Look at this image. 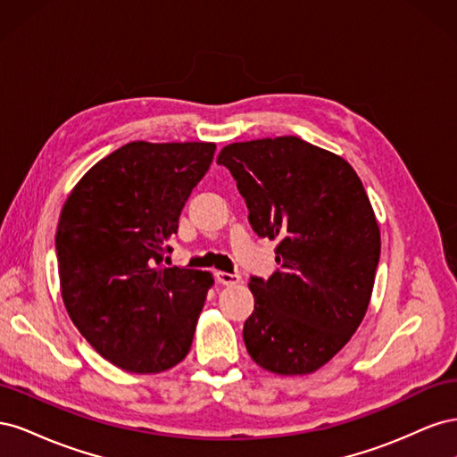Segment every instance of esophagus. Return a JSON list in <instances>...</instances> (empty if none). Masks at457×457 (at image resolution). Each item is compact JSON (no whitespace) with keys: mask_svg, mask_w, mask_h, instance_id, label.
Returning a JSON list of instances; mask_svg holds the SVG:
<instances>
[{"mask_svg":"<svg viewBox=\"0 0 457 457\" xmlns=\"http://www.w3.org/2000/svg\"><path fill=\"white\" fill-rule=\"evenodd\" d=\"M217 282L223 286H237L242 282L238 274H230V272H217Z\"/></svg>","mask_w":457,"mask_h":457,"instance_id":"obj_1","label":"esophagus"}]
</instances>
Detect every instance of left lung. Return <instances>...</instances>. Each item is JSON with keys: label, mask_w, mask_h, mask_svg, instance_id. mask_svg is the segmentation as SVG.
I'll return each instance as SVG.
<instances>
[{"label": "left lung", "mask_w": 457, "mask_h": 457, "mask_svg": "<svg viewBox=\"0 0 457 457\" xmlns=\"http://www.w3.org/2000/svg\"><path fill=\"white\" fill-rule=\"evenodd\" d=\"M217 163L237 179L255 234L278 242L280 269L250 282L245 349L262 370L307 376L349 343L371 299L381 234L361 177L292 135L227 145Z\"/></svg>", "instance_id": "left-lung-1"}]
</instances>
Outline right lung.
<instances>
[{"label":"right lung","mask_w":457,"mask_h":457,"mask_svg":"<svg viewBox=\"0 0 457 457\" xmlns=\"http://www.w3.org/2000/svg\"><path fill=\"white\" fill-rule=\"evenodd\" d=\"M215 143L133 141L96 162L68 195L54 237L61 295L108 362L160 373L188 354L213 274L162 265Z\"/></svg>","instance_id":"1"}]
</instances>
